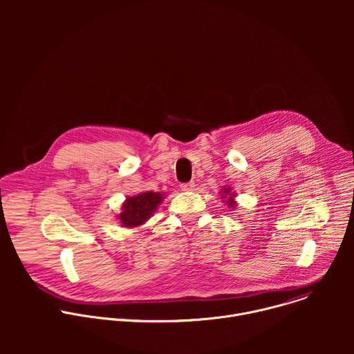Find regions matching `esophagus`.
Masks as SVG:
<instances>
[{
	"mask_svg": "<svg viewBox=\"0 0 354 354\" xmlns=\"http://www.w3.org/2000/svg\"><path fill=\"white\" fill-rule=\"evenodd\" d=\"M194 182H187V183H182L180 185V189L182 190H185V192H190V190H193L194 189Z\"/></svg>",
	"mask_w": 354,
	"mask_h": 354,
	"instance_id": "esophagus-1",
	"label": "esophagus"
}]
</instances>
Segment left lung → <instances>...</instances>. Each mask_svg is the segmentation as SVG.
<instances>
[{
	"instance_id": "obj_1",
	"label": "left lung",
	"mask_w": 354,
	"mask_h": 354,
	"mask_svg": "<svg viewBox=\"0 0 354 354\" xmlns=\"http://www.w3.org/2000/svg\"><path fill=\"white\" fill-rule=\"evenodd\" d=\"M220 193H221L223 201H224V203H227V206L230 209H235L236 207V201H235L236 194L234 192H231V187L225 186V187H223V190Z\"/></svg>"
}]
</instances>
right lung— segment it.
Returning a JSON list of instances; mask_svg holds the SVG:
<instances>
[{
	"instance_id": "1",
	"label": "right lung",
	"mask_w": 354,
	"mask_h": 354,
	"mask_svg": "<svg viewBox=\"0 0 354 354\" xmlns=\"http://www.w3.org/2000/svg\"><path fill=\"white\" fill-rule=\"evenodd\" d=\"M162 200L164 194L160 192H142L136 196H129L122 205L120 214H118L120 225L126 228L142 225L154 214Z\"/></svg>"
}]
</instances>
